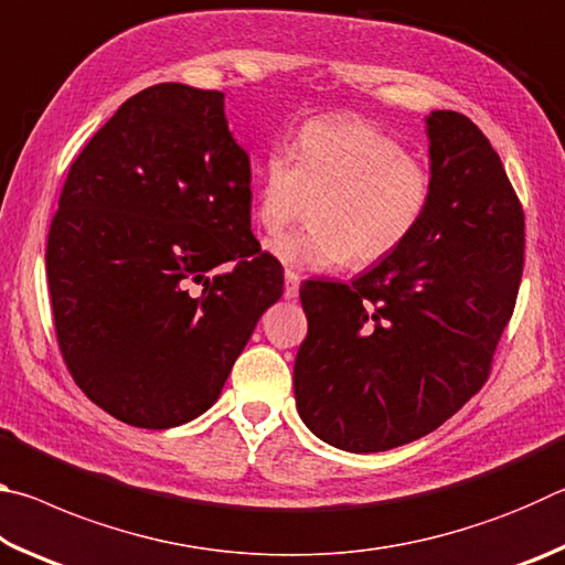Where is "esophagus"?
Listing matches in <instances>:
<instances>
[{
    "label": "esophagus",
    "mask_w": 565,
    "mask_h": 565,
    "mask_svg": "<svg viewBox=\"0 0 565 565\" xmlns=\"http://www.w3.org/2000/svg\"><path fill=\"white\" fill-rule=\"evenodd\" d=\"M299 284H301V276L291 269H286L284 271V299H296V296H299Z\"/></svg>",
    "instance_id": "1"
}]
</instances>
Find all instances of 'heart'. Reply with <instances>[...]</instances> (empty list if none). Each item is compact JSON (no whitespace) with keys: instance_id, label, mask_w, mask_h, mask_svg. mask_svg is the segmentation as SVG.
I'll list each match as a JSON object with an SVG mask.
<instances>
[{"instance_id":"obj_1","label":"heart","mask_w":565,"mask_h":565,"mask_svg":"<svg viewBox=\"0 0 565 565\" xmlns=\"http://www.w3.org/2000/svg\"><path fill=\"white\" fill-rule=\"evenodd\" d=\"M431 202V167L388 131L359 117H319L296 131L291 151L264 154L256 218L276 234L311 203V226L274 238L271 252L299 269H371L411 242Z\"/></svg>"}]
</instances>
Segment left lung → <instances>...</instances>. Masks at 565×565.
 Wrapping results in <instances>:
<instances>
[{"instance_id":"8db88e82","label":"left lung","mask_w":565,"mask_h":565,"mask_svg":"<svg viewBox=\"0 0 565 565\" xmlns=\"http://www.w3.org/2000/svg\"><path fill=\"white\" fill-rule=\"evenodd\" d=\"M434 202L411 242L351 284L306 281L296 353L303 424L343 451L431 434L491 376L523 274V206L501 157L458 111H434Z\"/></svg>"}]
</instances>
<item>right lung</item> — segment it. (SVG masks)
Here are the masks:
<instances>
[{"label":"right lung","mask_w":565,"mask_h":565,"mask_svg":"<svg viewBox=\"0 0 565 565\" xmlns=\"http://www.w3.org/2000/svg\"><path fill=\"white\" fill-rule=\"evenodd\" d=\"M44 259L56 343L89 401L154 431L204 414L284 294L224 94L164 82L124 102L72 161Z\"/></svg>","instance_id":"1"}]
</instances>
